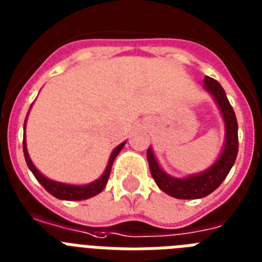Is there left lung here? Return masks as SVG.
<instances>
[{
  "instance_id": "obj_1",
  "label": "left lung",
  "mask_w": 262,
  "mask_h": 262,
  "mask_svg": "<svg viewBox=\"0 0 262 262\" xmlns=\"http://www.w3.org/2000/svg\"><path fill=\"white\" fill-rule=\"evenodd\" d=\"M204 88L213 96L224 119L225 140L217 161L204 171L187 175L186 178H177L162 170L151 147L147 150V161L150 166L151 175L158 187L170 196L178 200H198L213 193L228 177L238 152V124L224 88L217 80L209 76L205 77Z\"/></svg>"
}]
</instances>
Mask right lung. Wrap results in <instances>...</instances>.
Instances as JSON below:
<instances>
[{
	"label": "right lung",
	"mask_w": 262,
	"mask_h": 262,
	"mask_svg": "<svg viewBox=\"0 0 262 262\" xmlns=\"http://www.w3.org/2000/svg\"><path fill=\"white\" fill-rule=\"evenodd\" d=\"M25 126H27V119H25V123H24L23 146H24V155H25V161H27L28 167H29L30 171L33 172V175L36 177V179H37L38 182L42 185V187H44L49 194H52L53 196L58 198V200L83 201V200H88V198H91V196H95L99 193H101V191L104 190L105 185H107L108 182L110 172H111V167L112 165H114L115 158L118 157V154L122 151L124 144H126V142H123V143H120L118 147L114 148V151L111 152V157H110V159H108V165L107 167H105L104 172H103L101 177H99L96 181L88 183V185H69V183H61V182H57V181H53V179L47 178L45 175L41 174L37 168H36V166L33 165V162H32V159H30L29 154H28L27 140H25Z\"/></svg>",
	"instance_id": "1"
}]
</instances>
